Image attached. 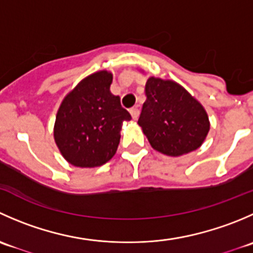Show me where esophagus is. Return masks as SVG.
I'll return each mask as SVG.
<instances>
[{"instance_id":"esophagus-1","label":"esophagus","mask_w":253,"mask_h":253,"mask_svg":"<svg viewBox=\"0 0 253 253\" xmlns=\"http://www.w3.org/2000/svg\"><path fill=\"white\" fill-rule=\"evenodd\" d=\"M129 112H131L132 119H133V120H137L139 117V110L137 108H132L131 110H129Z\"/></svg>"}]
</instances>
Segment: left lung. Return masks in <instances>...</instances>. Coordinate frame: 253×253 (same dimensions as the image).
<instances>
[{
	"label": "left lung",
	"instance_id": "obj_1",
	"mask_svg": "<svg viewBox=\"0 0 253 253\" xmlns=\"http://www.w3.org/2000/svg\"><path fill=\"white\" fill-rule=\"evenodd\" d=\"M139 126L150 145L163 154L180 157L200 148L209 131L203 106L172 81L150 77Z\"/></svg>",
	"mask_w": 253,
	"mask_h": 253
}]
</instances>
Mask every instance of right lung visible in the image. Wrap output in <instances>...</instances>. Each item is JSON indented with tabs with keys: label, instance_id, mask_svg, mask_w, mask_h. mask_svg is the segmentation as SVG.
Returning <instances> with one entry per match:
<instances>
[{
	"label": "right lung",
	"instance_id": "obj_1",
	"mask_svg": "<svg viewBox=\"0 0 253 253\" xmlns=\"http://www.w3.org/2000/svg\"><path fill=\"white\" fill-rule=\"evenodd\" d=\"M112 75L88 76L65 96L56 115V144L68 163L79 168L105 164L116 153L122 121L132 119L110 91Z\"/></svg>",
	"mask_w": 253,
	"mask_h": 253
}]
</instances>
